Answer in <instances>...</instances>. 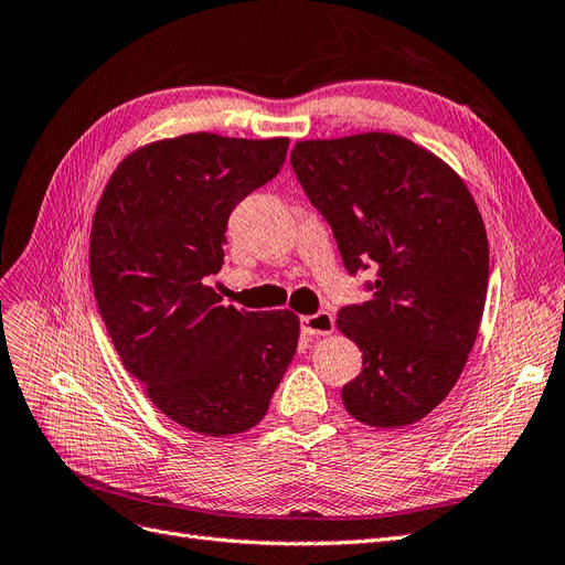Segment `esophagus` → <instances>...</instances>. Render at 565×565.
Returning <instances> with one entry per match:
<instances>
[{"label":"esophagus","instance_id":"esophagus-1","mask_svg":"<svg viewBox=\"0 0 565 565\" xmlns=\"http://www.w3.org/2000/svg\"><path fill=\"white\" fill-rule=\"evenodd\" d=\"M301 330H303V334H311V337L332 334L334 332V318H332L330 311H318L313 316H303L301 318Z\"/></svg>","mask_w":565,"mask_h":565}]
</instances>
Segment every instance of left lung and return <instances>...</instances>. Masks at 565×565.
<instances>
[{
  "instance_id": "1",
  "label": "left lung",
  "mask_w": 565,
  "mask_h": 565,
  "mask_svg": "<svg viewBox=\"0 0 565 565\" xmlns=\"http://www.w3.org/2000/svg\"><path fill=\"white\" fill-rule=\"evenodd\" d=\"M289 160L347 270L374 276L372 299L337 318L363 351L341 401L380 429L419 422L457 384L486 306L488 237L469 188L434 152L384 131L299 141Z\"/></svg>"
}]
</instances>
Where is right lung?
<instances>
[{"label": "right lung", "instance_id": "1", "mask_svg": "<svg viewBox=\"0 0 565 565\" xmlns=\"http://www.w3.org/2000/svg\"><path fill=\"white\" fill-rule=\"evenodd\" d=\"M289 139L183 134L134 150L92 224V285L113 344L185 429L243 434L266 415L299 341L292 311L221 306L228 216L280 172Z\"/></svg>", "mask_w": 565, "mask_h": 565}]
</instances>
